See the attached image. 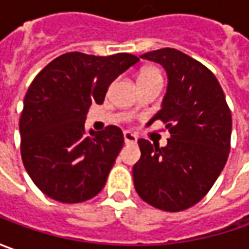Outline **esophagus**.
<instances>
[{"instance_id": "esophagus-1", "label": "esophagus", "mask_w": 249, "mask_h": 249, "mask_svg": "<svg viewBox=\"0 0 249 249\" xmlns=\"http://www.w3.org/2000/svg\"><path fill=\"white\" fill-rule=\"evenodd\" d=\"M123 137H124V142L126 144H136L137 142V136L133 134L131 131H124L123 133Z\"/></svg>"}]
</instances>
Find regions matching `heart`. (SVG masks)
<instances>
[{"label": "heart", "mask_w": 249, "mask_h": 249, "mask_svg": "<svg viewBox=\"0 0 249 249\" xmlns=\"http://www.w3.org/2000/svg\"><path fill=\"white\" fill-rule=\"evenodd\" d=\"M144 74H159V72L157 69H154V68H147V69H144L140 76H144Z\"/></svg>", "instance_id": "obj_1"}]
</instances>
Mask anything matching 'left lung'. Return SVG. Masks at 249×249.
Wrapping results in <instances>:
<instances>
[{"label": "left lung", "mask_w": 249, "mask_h": 249, "mask_svg": "<svg viewBox=\"0 0 249 249\" xmlns=\"http://www.w3.org/2000/svg\"><path fill=\"white\" fill-rule=\"evenodd\" d=\"M167 74L160 109L147 126L162 120L170 131L165 147L140 139L133 166L136 191L147 204L180 212L199 202L222 173L230 152L231 112L215 74L175 48L140 55Z\"/></svg>", "instance_id": "obj_1"}]
</instances>
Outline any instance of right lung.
I'll return each instance as SVG.
<instances>
[{"instance_id": "right-lung-1", "label": "right lung", "mask_w": 249, "mask_h": 249, "mask_svg": "<svg viewBox=\"0 0 249 249\" xmlns=\"http://www.w3.org/2000/svg\"><path fill=\"white\" fill-rule=\"evenodd\" d=\"M131 53H63L36 76L19 122L20 152L33 183L63 204H77L104 188L123 147L116 126L84 130L91 104H102L110 83L139 62Z\"/></svg>"}]
</instances>
